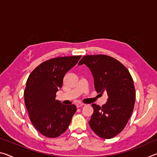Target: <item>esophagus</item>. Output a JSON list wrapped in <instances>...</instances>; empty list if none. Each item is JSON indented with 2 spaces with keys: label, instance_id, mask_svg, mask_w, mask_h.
<instances>
[{
  "label": "esophagus",
  "instance_id": "esophagus-1",
  "mask_svg": "<svg viewBox=\"0 0 157 157\" xmlns=\"http://www.w3.org/2000/svg\"><path fill=\"white\" fill-rule=\"evenodd\" d=\"M82 106H84L83 104H82V103H78V104H76V107L77 108H79L82 107Z\"/></svg>",
  "mask_w": 157,
  "mask_h": 157
}]
</instances>
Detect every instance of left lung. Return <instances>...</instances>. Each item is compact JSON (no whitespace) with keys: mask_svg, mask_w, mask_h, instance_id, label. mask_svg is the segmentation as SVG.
Here are the masks:
<instances>
[{"mask_svg":"<svg viewBox=\"0 0 157 157\" xmlns=\"http://www.w3.org/2000/svg\"><path fill=\"white\" fill-rule=\"evenodd\" d=\"M84 63L91 71L95 91L108 95L102 107L92 104L89 125L98 136L111 139L123 131L132 116L136 97L133 79L123 63L107 55H86L78 65Z\"/></svg>","mask_w":157,"mask_h":157,"instance_id":"1","label":"left lung"}]
</instances>
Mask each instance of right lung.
<instances>
[{
    "instance_id": "obj_1",
    "label": "right lung",
    "mask_w": 157,
    "mask_h": 157,
    "mask_svg": "<svg viewBox=\"0 0 157 157\" xmlns=\"http://www.w3.org/2000/svg\"><path fill=\"white\" fill-rule=\"evenodd\" d=\"M82 56L55 57L39 65L29 75L24 91L29 117L38 132L48 138L59 136L68 129L77 107L55 100L65 74Z\"/></svg>"
}]
</instances>
